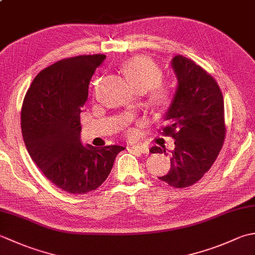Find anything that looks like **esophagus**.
<instances>
[{"label":"esophagus","mask_w":255,"mask_h":255,"mask_svg":"<svg viewBox=\"0 0 255 255\" xmlns=\"http://www.w3.org/2000/svg\"><path fill=\"white\" fill-rule=\"evenodd\" d=\"M130 149L133 150V151H137V152L143 153V154H148L149 153V148L143 147V145H131Z\"/></svg>","instance_id":"34e87169"}]
</instances>
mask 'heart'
Listing matches in <instances>:
<instances>
[{"label": "heart", "mask_w": 255, "mask_h": 255, "mask_svg": "<svg viewBox=\"0 0 255 255\" xmlns=\"http://www.w3.org/2000/svg\"><path fill=\"white\" fill-rule=\"evenodd\" d=\"M122 70L134 89L139 92H145L151 89L153 100L158 104L166 101L169 91L165 86L159 84L162 75L161 71L150 59L133 57L123 64Z\"/></svg>", "instance_id": "obj_1"}]
</instances>
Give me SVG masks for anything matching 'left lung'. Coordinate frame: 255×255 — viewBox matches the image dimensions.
Returning a JSON list of instances; mask_svg holds the SVG:
<instances>
[{"mask_svg": "<svg viewBox=\"0 0 255 255\" xmlns=\"http://www.w3.org/2000/svg\"><path fill=\"white\" fill-rule=\"evenodd\" d=\"M171 66L177 86L162 133L174 139L175 147L170 171L159 178L182 188L199 181L217 159L226 136L225 108L219 85L202 67L181 55L172 59ZM150 152L165 153V147L154 145Z\"/></svg>", "mask_w": 255, "mask_h": 255, "instance_id": "1", "label": "left lung"}]
</instances>
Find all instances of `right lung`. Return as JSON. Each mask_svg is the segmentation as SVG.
<instances>
[{
    "mask_svg": "<svg viewBox=\"0 0 255 255\" xmlns=\"http://www.w3.org/2000/svg\"><path fill=\"white\" fill-rule=\"evenodd\" d=\"M104 55L57 61L37 74L21 106L24 142L31 160L51 183L70 194H86L110 175L122 145L96 148L81 142L80 114L89 84Z\"/></svg>",
    "mask_w": 255,
    "mask_h": 255,
    "instance_id": "right-lung-1",
    "label": "right lung"
}]
</instances>
